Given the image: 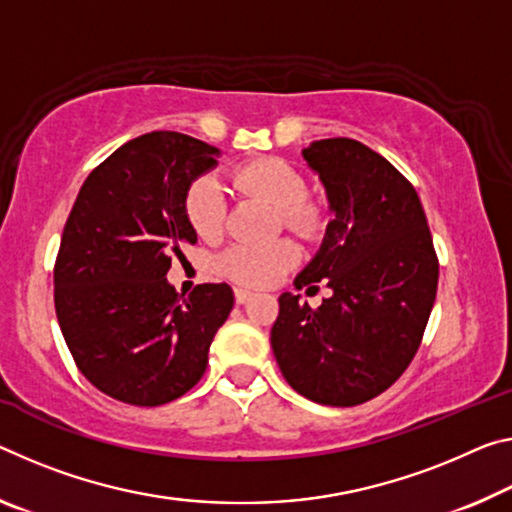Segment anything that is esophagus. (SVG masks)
<instances>
[{"label":"esophagus","instance_id":"esophagus-1","mask_svg":"<svg viewBox=\"0 0 512 512\" xmlns=\"http://www.w3.org/2000/svg\"><path fill=\"white\" fill-rule=\"evenodd\" d=\"M250 296H253V294H250L248 289H241V287L234 289V300H237L239 305H243V303H246V300H250Z\"/></svg>","mask_w":512,"mask_h":512}]
</instances>
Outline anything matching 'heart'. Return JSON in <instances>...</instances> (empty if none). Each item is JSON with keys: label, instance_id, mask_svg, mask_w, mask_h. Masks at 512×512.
<instances>
[{"label": "heart", "instance_id": "obj_1", "mask_svg": "<svg viewBox=\"0 0 512 512\" xmlns=\"http://www.w3.org/2000/svg\"><path fill=\"white\" fill-rule=\"evenodd\" d=\"M237 189L264 200L278 212L282 227L310 239L323 225L321 207L305 198V180L287 161L275 157L250 159L232 170ZM184 216L200 239H216L223 230L225 198L214 177L202 175L186 189ZM298 253L287 239L269 243H237L218 255L216 269L243 287H269L280 275L294 269Z\"/></svg>", "mask_w": 512, "mask_h": 512}]
</instances>
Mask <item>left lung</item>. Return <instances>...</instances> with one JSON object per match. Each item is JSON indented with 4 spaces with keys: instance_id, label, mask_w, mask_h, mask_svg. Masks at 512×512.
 I'll return each mask as SVG.
<instances>
[{
    "instance_id": "8db88e82",
    "label": "left lung",
    "mask_w": 512,
    "mask_h": 512,
    "mask_svg": "<svg viewBox=\"0 0 512 512\" xmlns=\"http://www.w3.org/2000/svg\"><path fill=\"white\" fill-rule=\"evenodd\" d=\"M303 157L326 186L332 221L296 289L326 282L312 310L285 291L271 346L305 399L351 408L383 394L415 358L437 294V255L419 196L385 157L323 139Z\"/></svg>"
}]
</instances>
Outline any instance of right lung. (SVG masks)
Returning <instances> with one entry per match:
<instances>
[{
    "label": "right lung",
    "instance_id": "1",
    "mask_svg": "<svg viewBox=\"0 0 512 512\" xmlns=\"http://www.w3.org/2000/svg\"><path fill=\"white\" fill-rule=\"evenodd\" d=\"M218 154L193 136L150 132L81 184L54 264V307L79 371L111 399L141 408L180 399L232 312L225 282L180 296L166 280L170 259L198 241L186 189Z\"/></svg>",
    "mask_w": 512,
    "mask_h": 512
}]
</instances>
